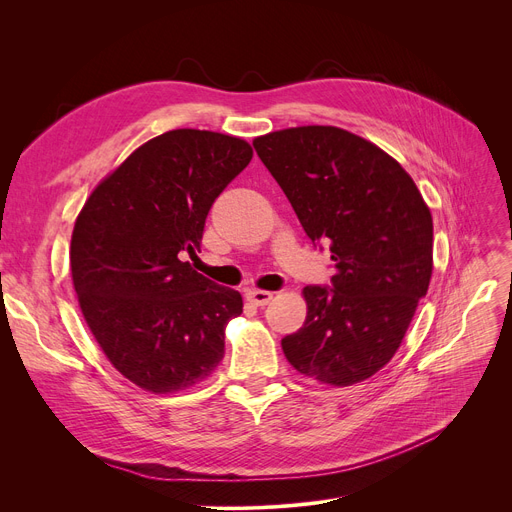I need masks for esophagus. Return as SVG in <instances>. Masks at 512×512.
Wrapping results in <instances>:
<instances>
[{"instance_id":"obj_1","label":"esophagus","mask_w":512,"mask_h":512,"mask_svg":"<svg viewBox=\"0 0 512 512\" xmlns=\"http://www.w3.org/2000/svg\"><path fill=\"white\" fill-rule=\"evenodd\" d=\"M274 294L267 292V290H247V301L253 303L255 307H265L267 303L272 301Z\"/></svg>"}]
</instances>
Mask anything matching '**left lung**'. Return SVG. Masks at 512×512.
<instances>
[{
    "instance_id": "8db88e82",
    "label": "left lung",
    "mask_w": 512,
    "mask_h": 512,
    "mask_svg": "<svg viewBox=\"0 0 512 512\" xmlns=\"http://www.w3.org/2000/svg\"><path fill=\"white\" fill-rule=\"evenodd\" d=\"M253 147L313 245L328 242L336 270L330 286H305L307 319L282 351L324 384L363 382L394 357L425 297L432 213L398 161L353 132L299 126Z\"/></svg>"
}]
</instances>
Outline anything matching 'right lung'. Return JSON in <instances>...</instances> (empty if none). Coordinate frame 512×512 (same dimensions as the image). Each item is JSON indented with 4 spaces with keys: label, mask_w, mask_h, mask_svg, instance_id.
Returning a JSON list of instances; mask_svg holds the SVG:
<instances>
[{
    "label": "right lung",
    "mask_w": 512,
    "mask_h": 512,
    "mask_svg": "<svg viewBox=\"0 0 512 512\" xmlns=\"http://www.w3.org/2000/svg\"><path fill=\"white\" fill-rule=\"evenodd\" d=\"M253 157L228 134H159L107 176L80 211L70 267L80 311L112 365L137 386L186 390L224 359L238 290L195 272L207 213Z\"/></svg>",
    "instance_id": "obj_1"
}]
</instances>
